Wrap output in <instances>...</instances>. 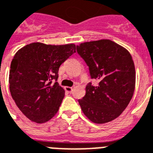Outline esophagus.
I'll use <instances>...</instances> for the list:
<instances>
[{
  "mask_svg": "<svg viewBox=\"0 0 153 153\" xmlns=\"http://www.w3.org/2000/svg\"><path fill=\"white\" fill-rule=\"evenodd\" d=\"M65 90L67 92L71 93V92L73 91V88H72V87H65Z\"/></svg>",
  "mask_w": 153,
  "mask_h": 153,
  "instance_id": "obj_1",
  "label": "esophagus"
}]
</instances>
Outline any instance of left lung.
I'll return each instance as SVG.
<instances>
[{
	"mask_svg": "<svg viewBox=\"0 0 153 153\" xmlns=\"http://www.w3.org/2000/svg\"><path fill=\"white\" fill-rule=\"evenodd\" d=\"M76 51L89 67L97 86H86L79 100L83 113L96 124H104L122 114L134 96L136 72L129 51L110 39L83 42Z\"/></svg>",
	"mask_w": 153,
	"mask_h": 153,
	"instance_id": "8db88e82",
	"label": "left lung"
}]
</instances>
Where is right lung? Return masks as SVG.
I'll return each instance as SVG.
<instances>
[{
  "label": "right lung",
  "mask_w": 153,
  "mask_h": 153,
  "mask_svg": "<svg viewBox=\"0 0 153 153\" xmlns=\"http://www.w3.org/2000/svg\"><path fill=\"white\" fill-rule=\"evenodd\" d=\"M75 52L73 43L32 42L16 53L9 71V90L28 119L41 124L57 114L65 96V90L57 82L59 67Z\"/></svg>",
  "instance_id": "1"
}]
</instances>
